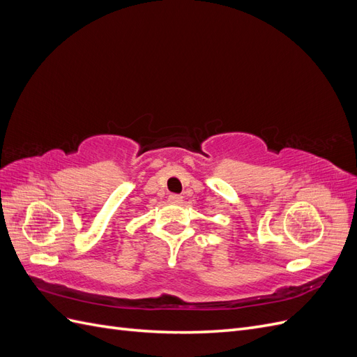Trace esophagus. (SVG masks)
Returning <instances> with one entry per match:
<instances>
[{
    "label": "esophagus",
    "instance_id": "esophagus-1",
    "mask_svg": "<svg viewBox=\"0 0 357 357\" xmlns=\"http://www.w3.org/2000/svg\"><path fill=\"white\" fill-rule=\"evenodd\" d=\"M168 201H169L171 204H181L183 197H181V195H177V193H171V195L168 197Z\"/></svg>",
    "mask_w": 357,
    "mask_h": 357
}]
</instances>
